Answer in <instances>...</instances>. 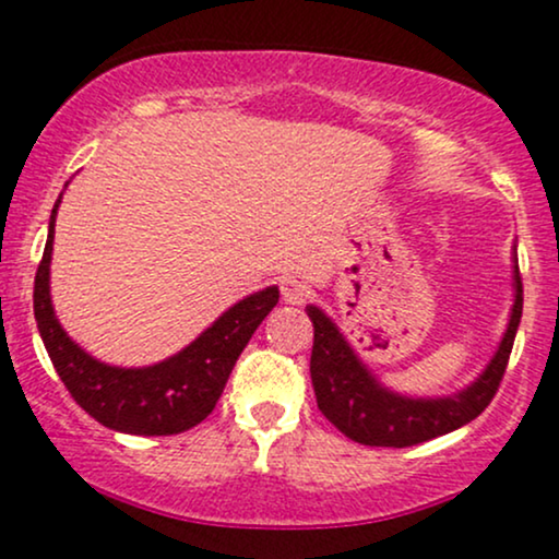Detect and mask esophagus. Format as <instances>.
I'll return each instance as SVG.
<instances>
[{"mask_svg": "<svg viewBox=\"0 0 559 559\" xmlns=\"http://www.w3.org/2000/svg\"><path fill=\"white\" fill-rule=\"evenodd\" d=\"M281 297L286 305H305V299L310 297V286L299 275H284L281 278Z\"/></svg>", "mask_w": 559, "mask_h": 559, "instance_id": "1", "label": "esophagus"}]
</instances>
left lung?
Segmentation results:
<instances>
[{"instance_id":"obj_1","label":"left lung","mask_w":559,"mask_h":559,"mask_svg":"<svg viewBox=\"0 0 559 559\" xmlns=\"http://www.w3.org/2000/svg\"><path fill=\"white\" fill-rule=\"evenodd\" d=\"M512 310L502 342L473 383L444 396H407L383 386L360 360L338 325L316 305L307 316L316 329L310 376L320 413L352 441L365 447H413L476 420L497 394L523 316V284L512 254Z\"/></svg>"}]
</instances>
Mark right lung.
<instances>
[{"label":"right lung","mask_w":559,"mask_h":559,"mask_svg":"<svg viewBox=\"0 0 559 559\" xmlns=\"http://www.w3.org/2000/svg\"><path fill=\"white\" fill-rule=\"evenodd\" d=\"M62 194L49 217V236L34 281V316L57 376L75 402L102 426L133 436H170L194 428L215 409L236 360L252 333L278 305V286L249 294L228 307L210 329L163 362L118 368L88 355L62 329L49 294L55 221Z\"/></svg>","instance_id":"1"}]
</instances>
